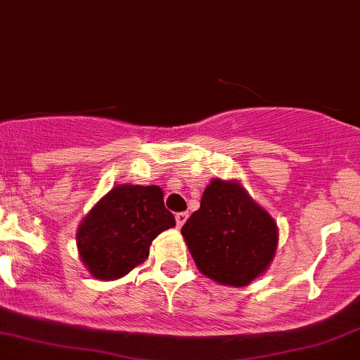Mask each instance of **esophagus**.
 <instances>
[{
	"instance_id": "1",
	"label": "esophagus",
	"mask_w": 360,
	"mask_h": 360,
	"mask_svg": "<svg viewBox=\"0 0 360 360\" xmlns=\"http://www.w3.org/2000/svg\"><path fill=\"white\" fill-rule=\"evenodd\" d=\"M187 218H188V212L187 211H181V212H176L175 214V219H176V225L179 226H181L184 225L185 221H187Z\"/></svg>"
}]
</instances>
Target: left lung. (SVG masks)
I'll return each instance as SVG.
<instances>
[{"label":"left lung","mask_w":360,"mask_h":360,"mask_svg":"<svg viewBox=\"0 0 360 360\" xmlns=\"http://www.w3.org/2000/svg\"><path fill=\"white\" fill-rule=\"evenodd\" d=\"M181 235L202 274L245 287L268 269L278 243L276 223L237 181L214 179Z\"/></svg>","instance_id":"left-lung-1"}]
</instances>
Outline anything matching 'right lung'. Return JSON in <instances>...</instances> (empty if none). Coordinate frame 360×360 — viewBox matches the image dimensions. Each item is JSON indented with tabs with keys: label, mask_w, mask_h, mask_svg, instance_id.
<instances>
[{
	"label": "right lung",
	"mask_w": 360,
	"mask_h": 360,
	"mask_svg": "<svg viewBox=\"0 0 360 360\" xmlns=\"http://www.w3.org/2000/svg\"><path fill=\"white\" fill-rule=\"evenodd\" d=\"M172 226L175 216L158 185H118L80 223V259L98 280H115L144 262L150 242Z\"/></svg>",
	"instance_id": "obj_1"
}]
</instances>
